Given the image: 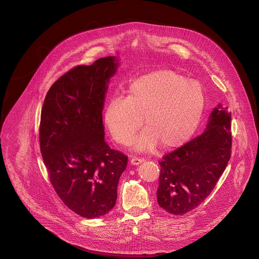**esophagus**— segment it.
Instances as JSON below:
<instances>
[{"label": "esophagus", "instance_id": "1", "mask_svg": "<svg viewBox=\"0 0 259 259\" xmlns=\"http://www.w3.org/2000/svg\"><path fill=\"white\" fill-rule=\"evenodd\" d=\"M143 162V160L142 159H139V158H132L131 160H130V164L131 165H139V164H141Z\"/></svg>", "mask_w": 259, "mask_h": 259}]
</instances>
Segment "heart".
Instances as JSON below:
<instances>
[{
    "label": "heart",
    "instance_id": "heart-1",
    "mask_svg": "<svg viewBox=\"0 0 259 259\" xmlns=\"http://www.w3.org/2000/svg\"><path fill=\"white\" fill-rule=\"evenodd\" d=\"M126 93V97L115 95L108 99L103 122L112 138L126 145L143 120L145 129L134 141L137 152H152L158 144L170 150L186 143L197 131L206 105L199 82L169 69L135 78Z\"/></svg>",
    "mask_w": 259,
    "mask_h": 259
}]
</instances>
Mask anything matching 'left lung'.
<instances>
[{"mask_svg": "<svg viewBox=\"0 0 259 259\" xmlns=\"http://www.w3.org/2000/svg\"><path fill=\"white\" fill-rule=\"evenodd\" d=\"M232 114L220 103L209 116L205 131L166 155L160 162L158 204L182 215L198 207L224 173L232 152Z\"/></svg>", "mask_w": 259, "mask_h": 259, "instance_id": "obj_1", "label": "left lung"}]
</instances>
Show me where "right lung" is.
<instances>
[{
    "label": "right lung",
    "mask_w": 259,
    "mask_h": 259,
    "mask_svg": "<svg viewBox=\"0 0 259 259\" xmlns=\"http://www.w3.org/2000/svg\"><path fill=\"white\" fill-rule=\"evenodd\" d=\"M119 58L73 67L49 89L41 113L40 146L52 186L82 217L105 215L117 201L128 158L104 141L102 110Z\"/></svg>",
    "instance_id": "add662e5"
}]
</instances>
